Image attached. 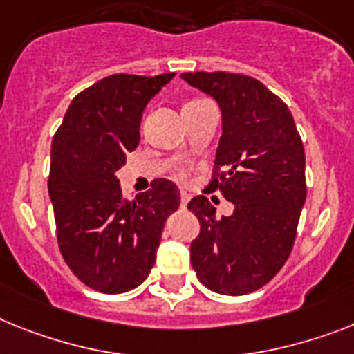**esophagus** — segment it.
<instances>
[{"label": "esophagus", "mask_w": 354, "mask_h": 354, "mask_svg": "<svg viewBox=\"0 0 354 354\" xmlns=\"http://www.w3.org/2000/svg\"><path fill=\"white\" fill-rule=\"evenodd\" d=\"M189 200H191V196L187 194V192H182V200H180V205H182V209H185L187 203H189Z\"/></svg>", "instance_id": "esophagus-1"}]
</instances>
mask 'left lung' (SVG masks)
Returning <instances> with one entry per match:
<instances>
[{
  "label": "left lung",
  "mask_w": 354,
  "mask_h": 354,
  "mask_svg": "<svg viewBox=\"0 0 354 354\" xmlns=\"http://www.w3.org/2000/svg\"><path fill=\"white\" fill-rule=\"evenodd\" d=\"M221 109L209 191L234 203L216 218L205 196L187 209L200 219L191 264L200 283L221 295H245L270 283L290 257L306 201L304 145L286 104L248 75L194 71L180 75Z\"/></svg>",
  "instance_id": "1"
}]
</instances>
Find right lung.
<instances>
[{
    "label": "right lung",
    "mask_w": 354,
    "mask_h": 354,
    "mask_svg": "<svg viewBox=\"0 0 354 354\" xmlns=\"http://www.w3.org/2000/svg\"><path fill=\"white\" fill-rule=\"evenodd\" d=\"M172 77H106L71 100L53 136L48 194L59 248L75 277L97 292L124 293L144 283L163 225L180 207L171 180H154L127 201L117 178L140 142L145 106Z\"/></svg>",
    "instance_id": "obj_1"
}]
</instances>
